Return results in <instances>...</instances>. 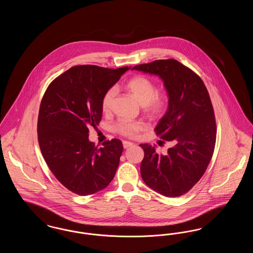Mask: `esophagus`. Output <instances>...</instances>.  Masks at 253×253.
<instances>
[{
	"instance_id": "1",
	"label": "esophagus",
	"mask_w": 253,
	"mask_h": 253,
	"mask_svg": "<svg viewBox=\"0 0 253 253\" xmlns=\"http://www.w3.org/2000/svg\"><path fill=\"white\" fill-rule=\"evenodd\" d=\"M132 146V142H129V141H123V148L124 149H128L129 147Z\"/></svg>"
}]
</instances>
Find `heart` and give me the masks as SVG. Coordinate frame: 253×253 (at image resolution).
<instances>
[{
    "instance_id": "obj_1",
    "label": "heart",
    "mask_w": 253,
    "mask_h": 253,
    "mask_svg": "<svg viewBox=\"0 0 253 253\" xmlns=\"http://www.w3.org/2000/svg\"><path fill=\"white\" fill-rule=\"evenodd\" d=\"M125 86L138 103L141 106H144L145 111L149 116L153 118L158 117L167 108L168 96L164 92H157L156 85L147 77L142 75L134 76L127 82ZM115 96V88H110L105 92L101 100V108L103 112L110 111ZM144 125L141 122L127 120H121L115 125V130L125 136H134L137 132L142 131Z\"/></svg>"
}]
</instances>
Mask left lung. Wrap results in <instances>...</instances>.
<instances>
[{"instance_id": "obj_1", "label": "left lung", "mask_w": 253, "mask_h": 253, "mask_svg": "<svg viewBox=\"0 0 253 253\" xmlns=\"http://www.w3.org/2000/svg\"><path fill=\"white\" fill-rule=\"evenodd\" d=\"M132 69L163 81L168 110L155 131L173 145L166 155H158L156 146L139 145L144 150L141 177L162 195L180 196L200 180L213 155L216 123L209 92L198 75L173 59L155 60Z\"/></svg>"}]
</instances>
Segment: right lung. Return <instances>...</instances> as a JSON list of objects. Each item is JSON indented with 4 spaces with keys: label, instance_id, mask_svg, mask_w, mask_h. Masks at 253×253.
Masks as SVG:
<instances>
[{
    "label": "right lung",
    "instance_id": "add662e5",
    "mask_svg": "<svg viewBox=\"0 0 253 253\" xmlns=\"http://www.w3.org/2000/svg\"><path fill=\"white\" fill-rule=\"evenodd\" d=\"M130 67L78 65L49 84L38 118L39 145L50 170L69 191L90 195L105 189L120 164L123 145L114 138L97 149L89 128L102 118L101 100Z\"/></svg>",
    "mask_w": 253,
    "mask_h": 253
}]
</instances>
